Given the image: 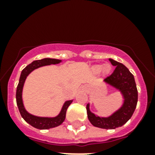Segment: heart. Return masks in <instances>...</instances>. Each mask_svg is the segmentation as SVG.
Listing matches in <instances>:
<instances>
[{
  "mask_svg": "<svg viewBox=\"0 0 155 155\" xmlns=\"http://www.w3.org/2000/svg\"><path fill=\"white\" fill-rule=\"evenodd\" d=\"M109 66L105 65V66H101V65H97L95 66L94 68H93V71H94L95 72H100V71H101L102 70H104V71H108L109 70Z\"/></svg>",
  "mask_w": 155,
  "mask_h": 155,
  "instance_id": "1",
  "label": "heart"
}]
</instances>
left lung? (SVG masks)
I'll return each instance as SVG.
<instances>
[{
	"mask_svg": "<svg viewBox=\"0 0 155 155\" xmlns=\"http://www.w3.org/2000/svg\"><path fill=\"white\" fill-rule=\"evenodd\" d=\"M113 66H116L113 72L104 79V81L117 87L124 96L125 101L121 108L109 117H99L91 113L89 104H87L88 120L96 127L113 130L125 125L134 113L137 103V89L134 77L129 69L122 63L109 59Z\"/></svg>",
	"mask_w": 155,
	"mask_h": 155,
	"instance_id": "obj_1",
	"label": "left lung"
}]
</instances>
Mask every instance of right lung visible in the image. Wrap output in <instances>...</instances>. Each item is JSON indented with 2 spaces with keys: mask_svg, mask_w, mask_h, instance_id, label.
I'll list each match as a JSON object with an SVG mask.
<instances>
[{
  "mask_svg": "<svg viewBox=\"0 0 155 155\" xmlns=\"http://www.w3.org/2000/svg\"><path fill=\"white\" fill-rule=\"evenodd\" d=\"M61 61L59 59H55V58H43L40 60H35L34 62L26 66L22 70L21 73L20 79H19V83H18V87H17V92H16V101H17V104H18V109L21 113V116L22 118L29 123L33 127L39 130H47L51 128L56 127L60 125L64 121L66 117V113L67 109L69 107L72 101H68L64 103L63 106V108L61 110L60 113L55 117H35L25 111L24 106H23L22 99H21V92H22V87L25 83V80L27 77V75L30 74L33 70L36 68L42 67V66L50 65V64H56V63H60Z\"/></svg>",
  "mask_w": 155,
  "mask_h": 155,
  "instance_id": "obj_1",
  "label": "right lung"
}]
</instances>
